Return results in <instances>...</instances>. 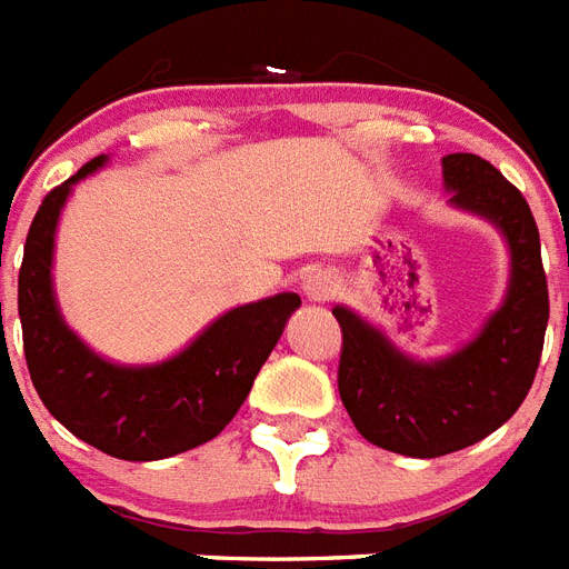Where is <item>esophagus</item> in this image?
<instances>
[{
    "label": "esophagus",
    "instance_id": "34e87169",
    "mask_svg": "<svg viewBox=\"0 0 569 569\" xmlns=\"http://www.w3.org/2000/svg\"><path fill=\"white\" fill-rule=\"evenodd\" d=\"M335 288H338V284H335V279H331L326 270H313L306 279V284H302V290H306V297L311 299V302H326V299L335 293Z\"/></svg>",
    "mask_w": 569,
    "mask_h": 569
}]
</instances>
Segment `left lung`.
Returning a JSON list of instances; mask_svg holds the SVG:
<instances>
[{
    "label": "left lung",
    "mask_w": 569,
    "mask_h": 569,
    "mask_svg": "<svg viewBox=\"0 0 569 569\" xmlns=\"http://www.w3.org/2000/svg\"><path fill=\"white\" fill-rule=\"evenodd\" d=\"M440 163L449 206L488 220L508 243V288L497 311L465 347L420 361L352 308H331L343 331V408L370 443L411 458L458 452L511 420L535 381L549 322L529 202L485 158L456 152Z\"/></svg>",
    "instance_id": "left-lung-1"
}]
</instances>
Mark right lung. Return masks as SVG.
<instances>
[{"label":"right lung","instance_id":"add662e5","mask_svg":"<svg viewBox=\"0 0 569 569\" xmlns=\"http://www.w3.org/2000/svg\"><path fill=\"white\" fill-rule=\"evenodd\" d=\"M104 163L108 156L84 163L49 190L34 213L17 290L22 347L31 385L63 429L104 456L161 461L202 447L229 426L302 299L276 293L231 308L181 352L156 363H117L93 352L63 320L52 263L58 220L72 188Z\"/></svg>","mask_w":569,"mask_h":569}]
</instances>
